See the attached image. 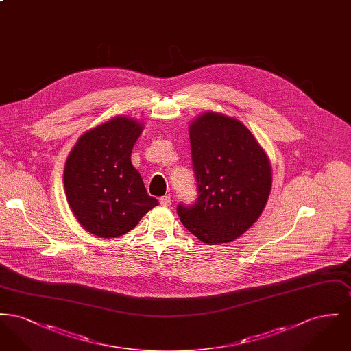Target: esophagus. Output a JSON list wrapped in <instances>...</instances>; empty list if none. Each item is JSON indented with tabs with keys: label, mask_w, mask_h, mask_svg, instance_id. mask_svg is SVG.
Segmentation results:
<instances>
[{
	"label": "esophagus",
	"mask_w": 351,
	"mask_h": 351,
	"mask_svg": "<svg viewBox=\"0 0 351 351\" xmlns=\"http://www.w3.org/2000/svg\"><path fill=\"white\" fill-rule=\"evenodd\" d=\"M159 202H160V205L162 206H171V204H172V200H171V197L169 196H163V197H160L159 199Z\"/></svg>",
	"instance_id": "esophagus-1"
}]
</instances>
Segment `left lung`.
<instances>
[{"instance_id": "1", "label": "left lung", "mask_w": 351, "mask_h": 351, "mask_svg": "<svg viewBox=\"0 0 351 351\" xmlns=\"http://www.w3.org/2000/svg\"><path fill=\"white\" fill-rule=\"evenodd\" d=\"M199 197L178 205L184 226L206 245L228 243L262 215L271 191L267 155L238 119L206 112L189 125Z\"/></svg>"}]
</instances>
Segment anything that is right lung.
<instances>
[{"label":"right lung","instance_id":"right-lung-1","mask_svg":"<svg viewBox=\"0 0 351 351\" xmlns=\"http://www.w3.org/2000/svg\"><path fill=\"white\" fill-rule=\"evenodd\" d=\"M143 130L136 119L117 116L84 133L68 155V205L88 233L116 238L130 232L159 202L151 197L132 165Z\"/></svg>","mask_w":351,"mask_h":351}]
</instances>
